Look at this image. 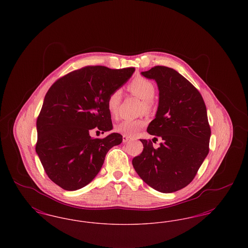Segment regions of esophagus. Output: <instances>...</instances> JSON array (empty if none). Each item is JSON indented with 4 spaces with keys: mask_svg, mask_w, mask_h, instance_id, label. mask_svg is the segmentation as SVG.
<instances>
[{
    "mask_svg": "<svg viewBox=\"0 0 248 248\" xmlns=\"http://www.w3.org/2000/svg\"><path fill=\"white\" fill-rule=\"evenodd\" d=\"M131 140H132V139L129 138V137H127V136H123V141L124 142V143L129 141Z\"/></svg>",
    "mask_w": 248,
    "mask_h": 248,
    "instance_id": "34e87169",
    "label": "esophagus"
}]
</instances>
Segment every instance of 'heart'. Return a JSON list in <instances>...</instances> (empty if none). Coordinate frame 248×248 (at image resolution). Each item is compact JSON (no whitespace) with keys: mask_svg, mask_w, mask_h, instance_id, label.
<instances>
[{"mask_svg":"<svg viewBox=\"0 0 248 248\" xmlns=\"http://www.w3.org/2000/svg\"><path fill=\"white\" fill-rule=\"evenodd\" d=\"M130 93H132L144 101V107L148 108L150 103L154 100L155 96V86L151 81L145 78H137L131 82L127 87ZM122 101V91L115 89L110 92L107 98V108L108 112L115 116L118 112L119 106ZM146 123L144 120H124L115 126V130L127 137H135L145 126Z\"/></svg>","mask_w":248,"mask_h":248,"instance_id":"b5f03b06","label":"heart"}]
</instances>
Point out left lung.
<instances>
[{"label": "left lung", "instance_id": "left-lung-1", "mask_svg": "<svg viewBox=\"0 0 248 248\" xmlns=\"http://www.w3.org/2000/svg\"><path fill=\"white\" fill-rule=\"evenodd\" d=\"M141 74L158 85V109L147 132L163 142L154 149L151 140H140L143 152L132 164L149 186L160 192H174L189 185L209 153L211 129L206 107L200 92L177 71L155 66Z\"/></svg>", "mask_w": 248, "mask_h": 248}]
</instances>
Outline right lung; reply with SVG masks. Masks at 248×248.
Listing matches in <instances>:
<instances>
[{"label":"right lung","instance_id":"obj_1","mask_svg":"<svg viewBox=\"0 0 248 248\" xmlns=\"http://www.w3.org/2000/svg\"><path fill=\"white\" fill-rule=\"evenodd\" d=\"M134 71L87 66L59 78L49 88L36 123V153L48 177L62 189L76 190L89 184L107 153L123 141L118 133L93 139L90 131L112 129L108 95Z\"/></svg>","mask_w":248,"mask_h":248}]
</instances>
